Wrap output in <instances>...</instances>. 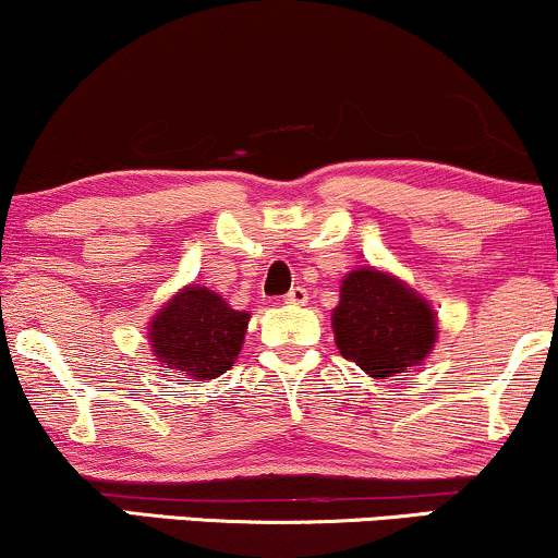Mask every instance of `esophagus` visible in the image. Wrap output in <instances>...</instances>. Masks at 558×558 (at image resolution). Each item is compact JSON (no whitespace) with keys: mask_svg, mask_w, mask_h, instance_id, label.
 Wrapping results in <instances>:
<instances>
[{"mask_svg":"<svg viewBox=\"0 0 558 558\" xmlns=\"http://www.w3.org/2000/svg\"><path fill=\"white\" fill-rule=\"evenodd\" d=\"M306 299H310V293H306L304 286H293L291 291L286 293V304H291V306L306 304Z\"/></svg>","mask_w":558,"mask_h":558,"instance_id":"34e87169","label":"esophagus"}]
</instances>
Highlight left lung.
<instances>
[{
  "label": "left lung",
  "instance_id": "1",
  "mask_svg": "<svg viewBox=\"0 0 558 558\" xmlns=\"http://www.w3.org/2000/svg\"><path fill=\"white\" fill-rule=\"evenodd\" d=\"M332 330L343 360L377 380L420 364L430 354L438 332L430 304L373 267L343 278Z\"/></svg>",
  "mask_w": 558,
  "mask_h": 558
}]
</instances>
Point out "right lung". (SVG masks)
<instances>
[{"label":"right lung","instance_id":"add662e5","mask_svg":"<svg viewBox=\"0 0 558 558\" xmlns=\"http://www.w3.org/2000/svg\"><path fill=\"white\" fill-rule=\"evenodd\" d=\"M248 315L230 310L215 291L189 286L151 319V349L172 369L194 380H213L233 367Z\"/></svg>","mask_w":558,"mask_h":558}]
</instances>
